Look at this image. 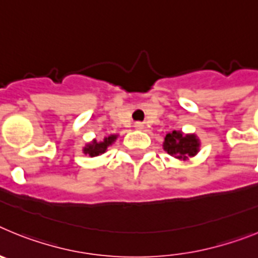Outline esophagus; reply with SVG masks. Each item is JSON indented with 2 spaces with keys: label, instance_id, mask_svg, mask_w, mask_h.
<instances>
[{
  "label": "esophagus",
  "instance_id": "34e87169",
  "mask_svg": "<svg viewBox=\"0 0 258 258\" xmlns=\"http://www.w3.org/2000/svg\"><path fill=\"white\" fill-rule=\"evenodd\" d=\"M134 127H136V129H138V131H142L143 127H145V125H143L142 122H136V124H134Z\"/></svg>",
  "mask_w": 258,
  "mask_h": 258
}]
</instances>
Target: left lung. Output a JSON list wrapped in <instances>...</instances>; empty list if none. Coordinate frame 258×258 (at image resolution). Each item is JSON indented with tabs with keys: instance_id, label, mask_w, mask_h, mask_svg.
Here are the masks:
<instances>
[{
	"instance_id": "1",
	"label": "left lung",
	"mask_w": 258,
	"mask_h": 258,
	"mask_svg": "<svg viewBox=\"0 0 258 258\" xmlns=\"http://www.w3.org/2000/svg\"><path fill=\"white\" fill-rule=\"evenodd\" d=\"M164 150L170 156L184 160L188 156L197 155V152L199 151V141L194 134L183 136L181 132H172L165 136Z\"/></svg>"
}]
</instances>
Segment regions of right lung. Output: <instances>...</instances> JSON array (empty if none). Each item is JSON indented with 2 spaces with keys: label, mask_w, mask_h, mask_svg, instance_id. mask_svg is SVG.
Instances as JSON below:
<instances>
[{
  "label": "right lung",
  "mask_w": 258,
  "mask_h": 258,
  "mask_svg": "<svg viewBox=\"0 0 258 258\" xmlns=\"http://www.w3.org/2000/svg\"><path fill=\"white\" fill-rule=\"evenodd\" d=\"M115 140H116V136H109L107 137V138H104L103 142L98 143L97 141H94L93 143L86 146L85 149H84V152H85V154H89V156H98V155L106 152L107 147H108V146L111 145Z\"/></svg>",
  "instance_id": "right-lung-1"
}]
</instances>
